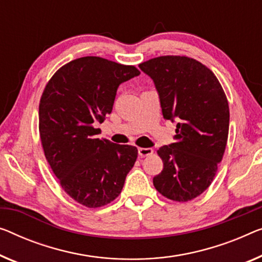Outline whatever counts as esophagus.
<instances>
[{
    "label": "esophagus",
    "instance_id": "1",
    "mask_svg": "<svg viewBox=\"0 0 262 262\" xmlns=\"http://www.w3.org/2000/svg\"><path fill=\"white\" fill-rule=\"evenodd\" d=\"M153 154V149L151 148H139V155L141 158H144V156H149Z\"/></svg>",
    "mask_w": 262,
    "mask_h": 262
}]
</instances>
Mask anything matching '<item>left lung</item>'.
<instances>
[{
  "mask_svg": "<svg viewBox=\"0 0 262 262\" xmlns=\"http://www.w3.org/2000/svg\"><path fill=\"white\" fill-rule=\"evenodd\" d=\"M139 67L154 81L163 118L177 121L175 142L158 149L163 169L154 187L169 200L190 201L210 186L224 158L227 97L212 70L192 57L159 56Z\"/></svg>",
  "mask_w": 262,
  "mask_h": 262,
  "instance_id": "8db88e82",
  "label": "left lung"
}]
</instances>
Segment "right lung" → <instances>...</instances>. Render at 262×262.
Wrapping results in <instances>:
<instances>
[{
    "label": "right lung",
    "mask_w": 262,
    "mask_h": 262,
    "mask_svg": "<svg viewBox=\"0 0 262 262\" xmlns=\"http://www.w3.org/2000/svg\"><path fill=\"white\" fill-rule=\"evenodd\" d=\"M134 66L84 56L56 70L38 106L46 160L62 189L80 205L99 208L114 201L138 159V148L97 139L118 87L138 76Z\"/></svg>",
    "instance_id": "add662e5"
}]
</instances>
